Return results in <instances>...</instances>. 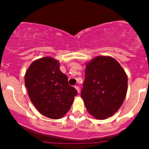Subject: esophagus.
<instances>
[{"mask_svg":"<svg viewBox=\"0 0 149 149\" xmlns=\"http://www.w3.org/2000/svg\"><path fill=\"white\" fill-rule=\"evenodd\" d=\"M75 88H76V89L77 90L78 93L80 92V88H79V86H75Z\"/></svg>","mask_w":149,"mask_h":149,"instance_id":"obj_1","label":"esophagus"}]
</instances>
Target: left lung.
I'll use <instances>...</instances> for the list:
<instances>
[{"label":"left lung","instance_id":"1","mask_svg":"<svg viewBox=\"0 0 149 149\" xmlns=\"http://www.w3.org/2000/svg\"><path fill=\"white\" fill-rule=\"evenodd\" d=\"M127 90V75L113 58L98 56L87 63L81 97L94 118L112 116L123 104Z\"/></svg>","mask_w":149,"mask_h":149}]
</instances>
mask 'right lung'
<instances>
[{"instance_id":"right-lung-1","label":"right lung","mask_w":149,"mask_h":149,"mask_svg":"<svg viewBox=\"0 0 149 149\" xmlns=\"http://www.w3.org/2000/svg\"><path fill=\"white\" fill-rule=\"evenodd\" d=\"M24 81L31 102L50 119L63 118L78 94L60 70L59 62L51 57L34 61L26 70Z\"/></svg>"}]
</instances>
